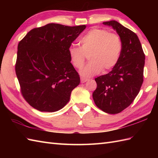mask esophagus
I'll list each match as a JSON object with an SVG mask.
<instances>
[{
    "label": "esophagus",
    "instance_id": "obj_1",
    "mask_svg": "<svg viewBox=\"0 0 158 158\" xmlns=\"http://www.w3.org/2000/svg\"><path fill=\"white\" fill-rule=\"evenodd\" d=\"M87 81H88V79H85V78H83V77H81V82L83 83H85Z\"/></svg>",
    "mask_w": 158,
    "mask_h": 158
}]
</instances>
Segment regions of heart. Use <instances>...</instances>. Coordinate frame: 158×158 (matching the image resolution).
<instances>
[{
	"label": "heart",
	"mask_w": 158,
	"mask_h": 158,
	"mask_svg": "<svg viewBox=\"0 0 158 158\" xmlns=\"http://www.w3.org/2000/svg\"><path fill=\"white\" fill-rule=\"evenodd\" d=\"M79 44L80 47H69V56L70 63L77 69L82 68L88 56L89 62L81 70V75L85 78L113 69L118 62L122 49L118 35L96 28L87 32L80 39Z\"/></svg>",
	"instance_id": "b5f03b06"
}]
</instances>
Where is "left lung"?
<instances>
[{
  "instance_id": "8db88e82",
  "label": "left lung",
  "mask_w": 158,
  "mask_h": 158,
  "mask_svg": "<svg viewBox=\"0 0 158 158\" xmlns=\"http://www.w3.org/2000/svg\"><path fill=\"white\" fill-rule=\"evenodd\" d=\"M118 33L122 43L119 59L111 71L95 79L93 92L96 105L104 112L116 114L129 106L143 82L145 56L138 36L115 20L103 22Z\"/></svg>"
}]
</instances>
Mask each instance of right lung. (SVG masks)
<instances>
[{
  "label": "right lung",
  "mask_w": 158,
  "mask_h": 158,
  "mask_svg": "<svg viewBox=\"0 0 158 158\" xmlns=\"http://www.w3.org/2000/svg\"><path fill=\"white\" fill-rule=\"evenodd\" d=\"M85 28L51 23L32 29L19 41L15 73L23 98L33 108L55 112L69 101L80 77L69 48Z\"/></svg>",
  "instance_id": "obj_1"
}]
</instances>
